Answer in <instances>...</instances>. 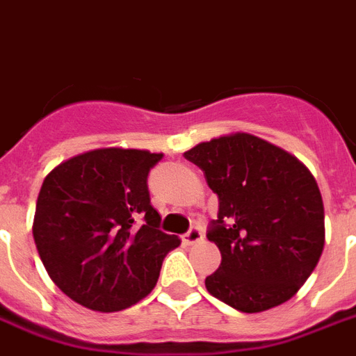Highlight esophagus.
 Instances as JSON below:
<instances>
[{
    "instance_id": "34e87169",
    "label": "esophagus",
    "mask_w": 356,
    "mask_h": 356,
    "mask_svg": "<svg viewBox=\"0 0 356 356\" xmlns=\"http://www.w3.org/2000/svg\"><path fill=\"white\" fill-rule=\"evenodd\" d=\"M204 234H203V228L201 227H192L188 230L186 234L183 236V243L184 245H193V243H199V241H203Z\"/></svg>"
}]
</instances>
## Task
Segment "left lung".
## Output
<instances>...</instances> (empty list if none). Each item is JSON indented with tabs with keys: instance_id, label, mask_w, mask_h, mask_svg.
Returning a JSON list of instances; mask_svg holds the SVG:
<instances>
[{
	"instance_id": "left-lung-1",
	"label": "left lung",
	"mask_w": 356,
	"mask_h": 356,
	"mask_svg": "<svg viewBox=\"0 0 356 356\" xmlns=\"http://www.w3.org/2000/svg\"><path fill=\"white\" fill-rule=\"evenodd\" d=\"M184 157L218 193V219L207 238L221 265L207 291L241 313H261L298 293L325 241L323 203L298 159L250 133L201 143Z\"/></svg>"
}]
</instances>
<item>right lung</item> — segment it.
<instances>
[{
  "instance_id": "add662e5",
  "label": "right lung",
  "mask_w": 356,
  "mask_h": 356,
  "mask_svg": "<svg viewBox=\"0 0 356 356\" xmlns=\"http://www.w3.org/2000/svg\"><path fill=\"white\" fill-rule=\"evenodd\" d=\"M163 153L100 148L58 164L38 193L33 236L51 280L83 307L113 313L146 298L164 256L148 173Z\"/></svg>"
}]
</instances>
